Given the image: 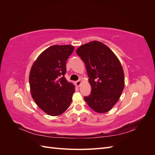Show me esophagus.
Wrapping results in <instances>:
<instances>
[{"label": "esophagus", "instance_id": "esophagus-1", "mask_svg": "<svg viewBox=\"0 0 155 155\" xmlns=\"http://www.w3.org/2000/svg\"><path fill=\"white\" fill-rule=\"evenodd\" d=\"M81 84V81L80 80V79H79V80H78V81H77L76 82V85L77 87H79V86H80Z\"/></svg>", "mask_w": 155, "mask_h": 155}]
</instances>
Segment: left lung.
<instances>
[{
	"mask_svg": "<svg viewBox=\"0 0 155 155\" xmlns=\"http://www.w3.org/2000/svg\"><path fill=\"white\" fill-rule=\"evenodd\" d=\"M85 63L91 93L84 100L98 113L109 111L118 101L125 86L122 66L108 46L100 41H91L76 50Z\"/></svg>",
	"mask_w": 155,
	"mask_h": 155,
	"instance_id": "1",
	"label": "left lung"
}]
</instances>
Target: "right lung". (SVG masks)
<instances>
[{
    "label": "right lung",
    "mask_w": 155,
    "mask_h": 155,
    "mask_svg": "<svg viewBox=\"0 0 155 155\" xmlns=\"http://www.w3.org/2000/svg\"><path fill=\"white\" fill-rule=\"evenodd\" d=\"M72 45H53L43 51L33 64L29 76L31 95L45 113L61 115L71 104L75 87L64 78Z\"/></svg>",
    "instance_id": "right-lung-1"
}]
</instances>
